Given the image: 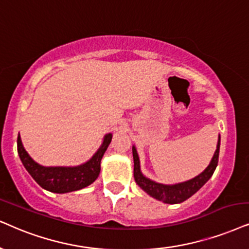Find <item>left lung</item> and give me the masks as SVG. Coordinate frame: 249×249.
<instances>
[{"label": "left lung", "instance_id": "obj_1", "mask_svg": "<svg viewBox=\"0 0 249 249\" xmlns=\"http://www.w3.org/2000/svg\"><path fill=\"white\" fill-rule=\"evenodd\" d=\"M219 146H221V137H218L216 152L213 154L209 165L204 169V171L201 172L196 177L190 179V180L178 182V184L174 185L160 184V182H156L152 180V179L144 177L140 170V160L139 156H138L137 149L133 146L132 147V153H133L134 161V180L139 185L140 188H142L148 195H150L154 199L170 204L184 202L185 200H187L188 197H191L192 195L196 193L213 176V171L216 170L217 164H218Z\"/></svg>", "mask_w": 249, "mask_h": 249}]
</instances>
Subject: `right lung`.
Returning <instances> with one entry per match:
<instances>
[{
	"label": "right lung",
	"mask_w": 249,
	"mask_h": 249,
	"mask_svg": "<svg viewBox=\"0 0 249 249\" xmlns=\"http://www.w3.org/2000/svg\"><path fill=\"white\" fill-rule=\"evenodd\" d=\"M112 134L108 133L103 138L101 147L92 159L78 166H42L28 155L18 135L17 149L20 161L41 187L53 193H69L87 187L99 177L101 170V160L107 148L111 142Z\"/></svg>",
	"instance_id": "add662e5"
}]
</instances>
